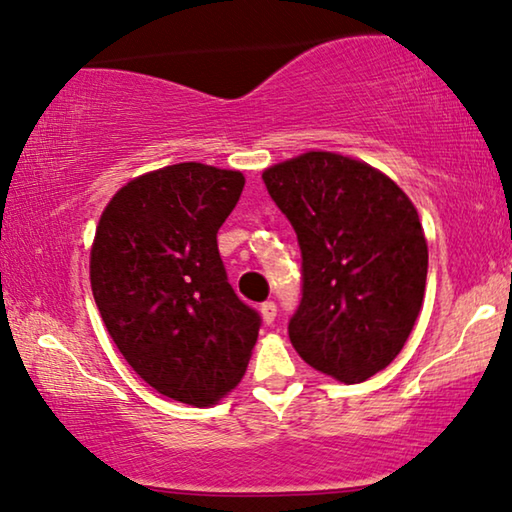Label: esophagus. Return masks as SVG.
<instances>
[{
  "mask_svg": "<svg viewBox=\"0 0 512 512\" xmlns=\"http://www.w3.org/2000/svg\"><path fill=\"white\" fill-rule=\"evenodd\" d=\"M261 316H263L265 323L272 325L274 318H277V305H274V302H263V305H261Z\"/></svg>",
  "mask_w": 512,
  "mask_h": 512,
  "instance_id": "34e87169",
  "label": "esophagus"
}]
</instances>
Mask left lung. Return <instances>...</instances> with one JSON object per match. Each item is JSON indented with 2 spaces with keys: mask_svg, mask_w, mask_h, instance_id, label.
Listing matches in <instances>:
<instances>
[{
  "mask_svg": "<svg viewBox=\"0 0 512 512\" xmlns=\"http://www.w3.org/2000/svg\"><path fill=\"white\" fill-rule=\"evenodd\" d=\"M302 251V300L288 323L300 358L362 383L397 358L425 300L427 240L416 205L379 168L311 150L263 170Z\"/></svg>",
  "mask_w": 512,
  "mask_h": 512,
  "instance_id": "left-lung-1",
  "label": "left lung"
}]
</instances>
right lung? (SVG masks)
I'll return each mask as SVG.
<instances>
[{
    "label": "right lung",
    "mask_w": 512,
    "mask_h": 512,
    "mask_svg": "<svg viewBox=\"0 0 512 512\" xmlns=\"http://www.w3.org/2000/svg\"><path fill=\"white\" fill-rule=\"evenodd\" d=\"M242 189L240 170L198 161L150 170L110 198L90 251L94 302L124 360L198 409L242 381L261 328L217 247Z\"/></svg>",
    "instance_id": "1"
}]
</instances>
